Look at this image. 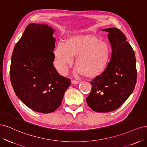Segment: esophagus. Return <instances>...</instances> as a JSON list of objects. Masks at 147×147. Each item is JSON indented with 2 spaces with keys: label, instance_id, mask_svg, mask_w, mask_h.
I'll list each match as a JSON object with an SVG mask.
<instances>
[{
  "label": "esophagus",
  "instance_id": "34e87169",
  "mask_svg": "<svg viewBox=\"0 0 147 147\" xmlns=\"http://www.w3.org/2000/svg\"><path fill=\"white\" fill-rule=\"evenodd\" d=\"M71 83L73 84H74V85H76V84H78L79 83V81H77V80H71Z\"/></svg>",
  "mask_w": 147,
  "mask_h": 147
}]
</instances>
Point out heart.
Here are the masks:
<instances>
[{"label":"heart","mask_w":147,"mask_h":147,"mask_svg":"<svg viewBox=\"0 0 147 147\" xmlns=\"http://www.w3.org/2000/svg\"><path fill=\"white\" fill-rule=\"evenodd\" d=\"M111 49L107 42L92 35L69 36L65 43L60 42L54 51V63L59 73L65 75L76 57L75 73L93 78L106 69L110 58Z\"/></svg>","instance_id":"heart-1"}]
</instances>
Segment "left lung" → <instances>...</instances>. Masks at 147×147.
<instances>
[{"instance_id":"1","label":"left lung","mask_w":147,"mask_h":147,"mask_svg":"<svg viewBox=\"0 0 147 147\" xmlns=\"http://www.w3.org/2000/svg\"><path fill=\"white\" fill-rule=\"evenodd\" d=\"M112 48L109 62L101 74L90 82L92 88L87 105L97 112H109L119 108L134 90L137 80L136 57L126 36L117 28H107Z\"/></svg>"}]
</instances>
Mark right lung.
I'll return each instance as SVG.
<instances>
[{"label":"right lung","instance_id":"add662e5","mask_svg":"<svg viewBox=\"0 0 147 147\" xmlns=\"http://www.w3.org/2000/svg\"><path fill=\"white\" fill-rule=\"evenodd\" d=\"M54 31L46 24H30L11 56L10 79L16 96L28 107L43 113L60 106L71 84L54 67Z\"/></svg>","mask_w":147,"mask_h":147}]
</instances>
